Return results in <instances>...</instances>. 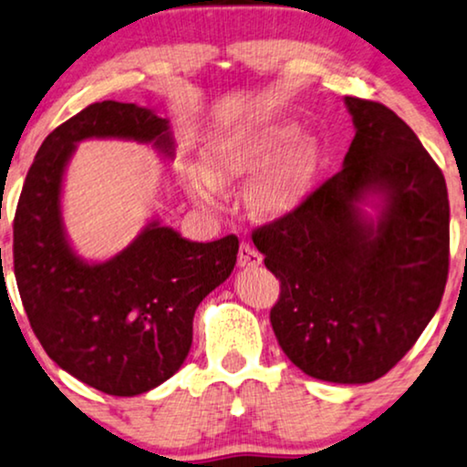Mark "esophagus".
Returning <instances> with one entry per match:
<instances>
[{"mask_svg":"<svg viewBox=\"0 0 467 467\" xmlns=\"http://www.w3.org/2000/svg\"><path fill=\"white\" fill-rule=\"evenodd\" d=\"M237 263L241 269H252V266H258L260 263H263V256H260V254L254 250L250 244H241Z\"/></svg>","mask_w":467,"mask_h":467,"instance_id":"34e87169","label":"esophagus"}]
</instances>
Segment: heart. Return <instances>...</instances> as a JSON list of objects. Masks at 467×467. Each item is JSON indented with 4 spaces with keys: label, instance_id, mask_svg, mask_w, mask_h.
Wrapping results in <instances>:
<instances>
[{
    "label": "heart",
    "instance_id": "b5f03b06",
    "mask_svg": "<svg viewBox=\"0 0 467 467\" xmlns=\"http://www.w3.org/2000/svg\"><path fill=\"white\" fill-rule=\"evenodd\" d=\"M290 119H256L204 142L202 166L185 171V190L202 207H217L222 183L252 179L245 201L260 217H285L312 196L318 179V149L301 139Z\"/></svg>",
    "mask_w": 467,
    "mask_h": 467
}]
</instances>
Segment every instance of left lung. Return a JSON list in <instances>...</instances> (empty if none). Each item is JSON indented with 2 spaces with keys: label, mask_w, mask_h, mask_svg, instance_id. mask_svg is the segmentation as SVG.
I'll list each match as a JSON object with an SVG mask.
<instances>
[{
  "label": "left lung",
  "mask_w": 467,
  "mask_h": 467,
  "mask_svg": "<svg viewBox=\"0 0 467 467\" xmlns=\"http://www.w3.org/2000/svg\"><path fill=\"white\" fill-rule=\"evenodd\" d=\"M344 102L354 139L341 171L252 239L282 284L271 327L285 357L318 380L365 384L393 369L438 312L449 194L406 121L380 102Z\"/></svg>",
  "instance_id": "left-lung-1"
}]
</instances>
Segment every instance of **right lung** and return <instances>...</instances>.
I'll return each mask as SVG.
<instances>
[{
	"instance_id": "obj_1",
	"label": "right lung",
	"mask_w": 467,
	"mask_h": 467,
	"mask_svg": "<svg viewBox=\"0 0 467 467\" xmlns=\"http://www.w3.org/2000/svg\"><path fill=\"white\" fill-rule=\"evenodd\" d=\"M87 139L151 142L172 160L169 119L115 99L89 104L47 136L15 215V275L29 325L61 369L115 397L147 393L182 368L201 301L237 263L234 234L196 244L151 220L104 263L80 258L67 239L61 188Z\"/></svg>"
}]
</instances>
